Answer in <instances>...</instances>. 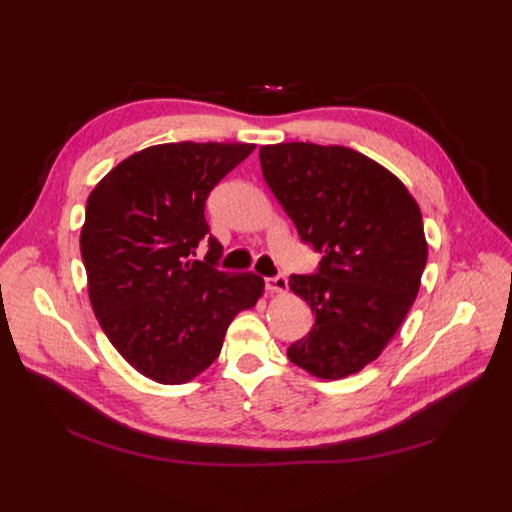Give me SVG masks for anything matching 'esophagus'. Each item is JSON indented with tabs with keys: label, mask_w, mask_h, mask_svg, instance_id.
I'll return each mask as SVG.
<instances>
[{
	"label": "esophagus",
	"mask_w": 512,
	"mask_h": 512,
	"mask_svg": "<svg viewBox=\"0 0 512 512\" xmlns=\"http://www.w3.org/2000/svg\"><path fill=\"white\" fill-rule=\"evenodd\" d=\"M265 287L271 294H281V291L287 289V279L283 275H275V277H265Z\"/></svg>",
	"instance_id": "1"
}]
</instances>
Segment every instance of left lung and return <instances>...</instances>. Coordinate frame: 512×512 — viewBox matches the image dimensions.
Wrapping results in <instances>:
<instances>
[{"label":"left lung","instance_id":"1","mask_svg":"<svg viewBox=\"0 0 512 512\" xmlns=\"http://www.w3.org/2000/svg\"><path fill=\"white\" fill-rule=\"evenodd\" d=\"M261 170L298 235L322 253L289 287L314 314L289 360L334 381L373 362L411 310L427 263L415 198L387 168L342 145H263Z\"/></svg>","mask_w":512,"mask_h":512}]
</instances>
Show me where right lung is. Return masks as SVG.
<instances>
[{
	"mask_svg": "<svg viewBox=\"0 0 512 512\" xmlns=\"http://www.w3.org/2000/svg\"><path fill=\"white\" fill-rule=\"evenodd\" d=\"M253 150L152 145L117 164L87 200L81 255L93 312L117 352L156 383L182 385L206 371L233 318L263 294V277L216 267L223 247L204 218L210 190Z\"/></svg>",
	"mask_w": 512,
	"mask_h": 512,
	"instance_id": "add662e5",
	"label": "right lung"
}]
</instances>
